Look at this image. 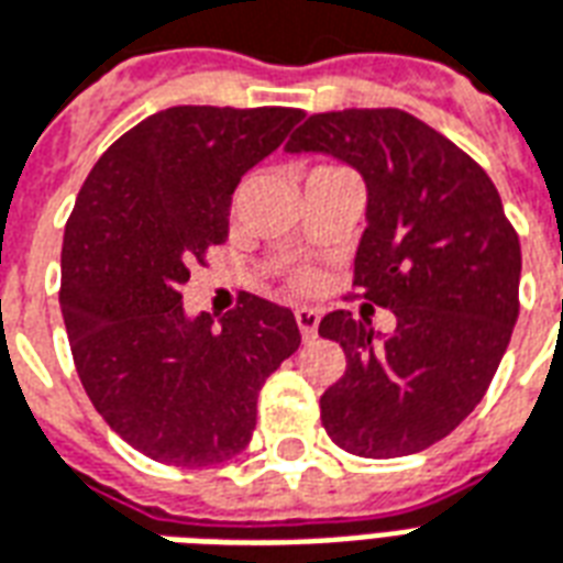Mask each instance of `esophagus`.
Here are the masks:
<instances>
[{
    "instance_id": "34e87169",
    "label": "esophagus",
    "mask_w": 563,
    "mask_h": 563,
    "mask_svg": "<svg viewBox=\"0 0 563 563\" xmlns=\"http://www.w3.org/2000/svg\"><path fill=\"white\" fill-rule=\"evenodd\" d=\"M319 310H313V307H301V310H295V322H298V328H301V336L303 340H310V336H316V331H319Z\"/></svg>"
}]
</instances>
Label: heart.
<instances>
[{"mask_svg": "<svg viewBox=\"0 0 563 563\" xmlns=\"http://www.w3.org/2000/svg\"><path fill=\"white\" fill-rule=\"evenodd\" d=\"M298 283H307V280H303V277H301V280H298Z\"/></svg>", "mask_w": 563, "mask_h": 563, "instance_id": "1", "label": "heart"}]
</instances>
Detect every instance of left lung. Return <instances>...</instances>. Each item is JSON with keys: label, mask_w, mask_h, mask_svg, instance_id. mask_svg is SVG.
<instances>
[{"label": "left lung", "mask_w": 563, "mask_h": 563, "mask_svg": "<svg viewBox=\"0 0 563 563\" xmlns=\"http://www.w3.org/2000/svg\"><path fill=\"white\" fill-rule=\"evenodd\" d=\"M286 152L361 173L355 286L397 316L387 336L349 310L319 322L345 352L319 402L324 432L369 460L423 451L472 415L514 334L522 250L501 197L460 145L402 110L319 112Z\"/></svg>", "instance_id": "left-lung-1"}]
</instances>
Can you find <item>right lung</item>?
Listing matches in <instances>:
<instances>
[{"label":"right lung","instance_id":"right-lung-1","mask_svg":"<svg viewBox=\"0 0 563 563\" xmlns=\"http://www.w3.org/2000/svg\"><path fill=\"white\" fill-rule=\"evenodd\" d=\"M289 107H169L101 154L62 241V316L80 382L148 460L202 468L256 430L265 378L301 345L292 310L260 295L187 316L190 265L229 235L241 176L301 122Z\"/></svg>","mask_w":563,"mask_h":563}]
</instances>
